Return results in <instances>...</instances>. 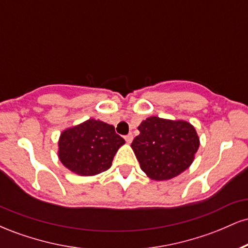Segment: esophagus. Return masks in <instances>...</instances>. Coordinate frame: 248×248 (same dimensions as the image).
<instances>
[{"mask_svg":"<svg viewBox=\"0 0 248 248\" xmlns=\"http://www.w3.org/2000/svg\"><path fill=\"white\" fill-rule=\"evenodd\" d=\"M124 140H126L127 143H130L133 141V135L132 134H128V135L124 136Z\"/></svg>","mask_w":248,"mask_h":248,"instance_id":"34e87169","label":"esophagus"}]
</instances>
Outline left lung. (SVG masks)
Returning <instances> with one entry per match:
<instances>
[{
	"mask_svg": "<svg viewBox=\"0 0 248 248\" xmlns=\"http://www.w3.org/2000/svg\"><path fill=\"white\" fill-rule=\"evenodd\" d=\"M130 144L140 167L154 181L171 179L191 166L199 148L195 127L184 120L150 116L138 127Z\"/></svg>",
	"mask_w": 248,
	"mask_h": 248,
	"instance_id": "8db88e82",
	"label": "left lung"
}]
</instances>
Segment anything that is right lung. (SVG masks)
I'll list each match as a JSON object with an SVG mask.
<instances>
[{
	"label": "right lung",
	"instance_id": "obj_1",
	"mask_svg": "<svg viewBox=\"0 0 248 248\" xmlns=\"http://www.w3.org/2000/svg\"><path fill=\"white\" fill-rule=\"evenodd\" d=\"M124 140L106 122L88 120L62 130L58 140V157L62 166L79 176H94L112 166Z\"/></svg>",
	"mask_w": 248,
	"mask_h": 248
}]
</instances>
